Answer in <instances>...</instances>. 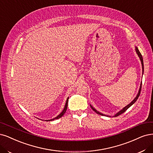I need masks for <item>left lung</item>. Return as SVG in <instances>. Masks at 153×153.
<instances>
[{
  "label": "left lung",
  "mask_w": 153,
  "mask_h": 153,
  "mask_svg": "<svg viewBox=\"0 0 153 153\" xmlns=\"http://www.w3.org/2000/svg\"><path fill=\"white\" fill-rule=\"evenodd\" d=\"M135 51H136V52H137V54H138V56H139V58H140V61H141V63H142V66H143V72H144V62H143V56H142V54H140V52H139V49H138V48L137 47H135ZM141 87H142V83H141V84H140V88H139V92H138V94H137V96H136V97L132 101H131L128 105H127V106H125L124 108H123V109H122L120 111H119L118 113H117V114H116L114 117H118V116H119V115H120L121 114H122V113H123L125 111H127L131 106L132 104H134L135 102H136V101L137 100V99L139 98V96H140V91H141ZM91 108L95 112H96V113H97V114H100V115H104L103 114H102V113H99V111H97L96 110V109H95L92 106H91Z\"/></svg>",
  "instance_id": "8db88e82"
}]
</instances>
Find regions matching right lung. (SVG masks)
<instances>
[{"mask_svg": "<svg viewBox=\"0 0 153 153\" xmlns=\"http://www.w3.org/2000/svg\"><path fill=\"white\" fill-rule=\"evenodd\" d=\"M68 99H69V97H68V99H67V100H66V102L65 106L64 109L62 110V112H61V113L58 116H57V117H56V118H53V119H52V120H46V121H52V120H56V119H58V118H61V117H62L63 114H64L65 113L66 111V109H67V107H68Z\"/></svg>", "mask_w": 153, "mask_h": 153, "instance_id": "1", "label": "right lung"}]
</instances>
